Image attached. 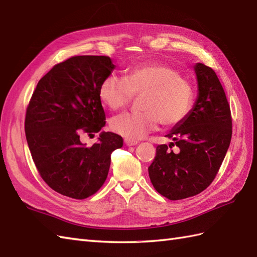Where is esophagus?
Listing matches in <instances>:
<instances>
[{
  "mask_svg": "<svg viewBox=\"0 0 257 257\" xmlns=\"http://www.w3.org/2000/svg\"><path fill=\"white\" fill-rule=\"evenodd\" d=\"M137 143H139L137 141H131V140H126V139L124 140V144L126 146H135V145H137Z\"/></svg>",
  "mask_w": 257,
  "mask_h": 257,
  "instance_id": "34e87169",
  "label": "esophagus"
}]
</instances>
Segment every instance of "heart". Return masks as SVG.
I'll list each match as a JSON object with an SVG mask.
<instances>
[{
	"label": "heart",
	"mask_w": 257,
	"mask_h": 257,
	"mask_svg": "<svg viewBox=\"0 0 257 257\" xmlns=\"http://www.w3.org/2000/svg\"><path fill=\"white\" fill-rule=\"evenodd\" d=\"M143 95L144 111L131 112L111 120V128L126 140L137 141L158 126L176 125L189 114L194 100L191 81L164 63H146L131 67L124 77L110 74L99 87V98L111 110H120Z\"/></svg>",
	"instance_id": "b5f03b06"
}]
</instances>
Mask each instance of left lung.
I'll use <instances>...</instances> for the list:
<instances>
[{
    "label": "left lung",
    "mask_w": 257,
    "mask_h": 257,
    "mask_svg": "<svg viewBox=\"0 0 257 257\" xmlns=\"http://www.w3.org/2000/svg\"><path fill=\"white\" fill-rule=\"evenodd\" d=\"M197 98L183 121L167 134L179 147L156 148L148 168L154 187L165 197L177 201L197 195L210 185L227 154L232 135V120L226 93L212 68L196 63Z\"/></svg>",
    "instance_id": "obj_1"
}]
</instances>
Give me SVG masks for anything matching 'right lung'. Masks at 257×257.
<instances>
[{"label": "right lung", "mask_w": 257, "mask_h": 257, "mask_svg": "<svg viewBox=\"0 0 257 257\" xmlns=\"http://www.w3.org/2000/svg\"><path fill=\"white\" fill-rule=\"evenodd\" d=\"M109 56L78 55L54 65L37 84L25 118L31 157L52 190L75 199L95 194L108 177L120 135L101 132L87 147L79 140L105 125L99 98L102 80L114 70Z\"/></svg>", "instance_id": "right-lung-1"}]
</instances>
